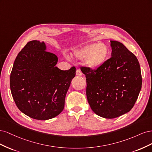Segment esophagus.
<instances>
[{
	"mask_svg": "<svg viewBox=\"0 0 152 152\" xmlns=\"http://www.w3.org/2000/svg\"><path fill=\"white\" fill-rule=\"evenodd\" d=\"M76 75L78 76H81L82 75V72L79 70V69H77L76 70Z\"/></svg>",
	"mask_w": 152,
	"mask_h": 152,
	"instance_id": "1",
	"label": "esophagus"
}]
</instances>
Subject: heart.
<instances>
[{
	"instance_id": "b5f03b06",
	"label": "heart",
	"mask_w": 152,
	"mask_h": 152,
	"mask_svg": "<svg viewBox=\"0 0 152 152\" xmlns=\"http://www.w3.org/2000/svg\"><path fill=\"white\" fill-rule=\"evenodd\" d=\"M74 55L79 59H86L87 66L95 69L102 66L107 60L109 49L103 43L93 44L76 50Z\"/></svg>"
}]
</instances>
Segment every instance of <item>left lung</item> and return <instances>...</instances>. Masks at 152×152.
<instances>
[{
	"label": "left lung",
	"instance_id": "8db88e82",
	"mask_svg": "<svg viewBox=\"0 0 152 152\" xmlns=\"http://www.w3.org/2000/svg\"><path fill=\"white\" fill-rule=\"evenodd\" d=\"M112 57L95 70L86 66V95L92 110L98 115L114 118L134 107L141 89L138 60L121 42L110 40Z\"/></svg>",
	"mask_w": 152,
	"mask_h": 152
}]
</instances>
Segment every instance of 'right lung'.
Masks as SVG:
<instances>
[{
	"label": "right lung",
	"mask_w": 152,
	"mask_h": 152,
	"mask_svg": "<svg viewBox=\"0 0 152 152\" xmlns=\"http://www.w3.org/2000/svg\"><path fill=\"white\" fill-rule=\"evenodd\" d=\"M44 42L32 40L18 53L10 75L14 101L21 112L45 121L60 113L75 67L61 70L55 66L58 57L46 51Z\"/></svg>",
	"instance_id": "right-lung-1"
}]
</instances>
